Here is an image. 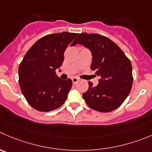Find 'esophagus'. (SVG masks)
I'll list each match as a JSON object with an SVG mask.
<instances>
[{"instance_id": "esophagus-1", "label": "esophagus", "mask_w": 152, "mask_h": 152, "mask_svg": "<svg viewBox=\"0 0 152 152\" xmlns=\"http://www.w3.org/2000/svg\"><path fill=\"white\" fill-rule=\"evenodd\" d=\"M72 83L75 84V83H76L77 81H78L79 79L77 78V77H72Z\"/></svg>"}]
</instances>
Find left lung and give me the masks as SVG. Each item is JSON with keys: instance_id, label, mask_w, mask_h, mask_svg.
I'll list each match as a JSON object with an SVG mask.
<instances>
[{"instance_id": "8db88e82", "label": "left lung", "mask_w": 152, "mask_h": 152, "mask_svg": "<svg viewBox=\"0 0 152 152\" xmlns=\"http://www.w3.org/2000/svg\"><path fill=\"white\" fill-rule=\"evenodd\" d=\"M80 44L92 53L91 69L100 79L83 94L86 104L92 109L108 113L117 109L126 99L133 84L132 66L121 48L109 38L97 34L82 33L71 46Z\"/></svg>"}]
</instances>
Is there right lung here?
Masks as SVG:
<instances>
[{
  "instance_id": "1",
  "label": "right lung",
  "mask_w": 152,
  "mask_h": 152,
  "mask_svg": "<svg viewBox=\"0 0 152 152\" xmlns=\"http://www.w3.org/2000/svg\"><path fill=\"white\" fill-rule=\"evenodd\" d=\"M77 34L63 32L39 39L26 53L18 68L21 90L29 104L42 112L64 104L72 81L56 75L64 60V52Z\"/></svg>"
}]
</instances>
